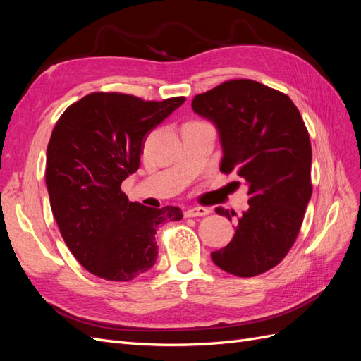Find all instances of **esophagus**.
<instances>
[{"mask_svg":"<svg viewBox=\"0 0 361 361\" xmlns=\"http://www.w3.org/2000/svg\"><path fill=\"white\" fill-rule=\"evenodd\" d=\"M209 212L211 211L206 209V207H190V209L185 211V216H188V218H191V216H204Z\"/></svg>","mask_w":361,"mask_h":361,"instance_id":"esophagus-1","label":"esophagus"}]
</instances>
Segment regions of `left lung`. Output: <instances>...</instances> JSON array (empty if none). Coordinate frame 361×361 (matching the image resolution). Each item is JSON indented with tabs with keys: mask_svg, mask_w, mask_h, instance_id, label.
<instances>
[{
	"mask_svg": "<svg viewBox=\"0 0 361 361\" xmlns=\"http://www.w3.org/2000/svg\"><path fill=\"white\" fill-rule=\"evenodd\" d=\"M191 106L218 128L221 173L248 183V209L232 241L211 253L214 264L236 277L259 276L286 257L300 233L312 197L309 130L288 94L253 80L224 81ZM215 212L231 220L223 207Z\"/></svg>",
	"mask_w": 361,
	"mask_h": 361,
	"instance_id": "1",
	"label": "left lung"
}]
</instances>
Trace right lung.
<instances>
[{
	"instance_id": "obj_1",
	"label": "right lung",
	"mask_w": 361,
	"mask_h": 361,
	"mask_svg": "<svg viewBox=\"0 0 361 361\" xmlns=\"http://www.w3.org/2000/svg\"><path fill=\"white\" fill-rule=\"evenodd\" d=\"M183 102L94 92L60 116L47 150L51 209L71 253L92 274L110 281L141 276L157 260L159 224L182 220L178 206L129 202L122 182L138 170L146 135Z\"/></svg>"
}]
</instances>
